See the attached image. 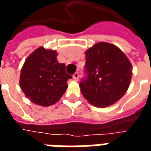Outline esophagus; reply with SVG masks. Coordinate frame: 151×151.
I'll return each mask as SVG.
<instances>
[{"mask_svg": "<svg viewBox=\"0 0 151 151\" xmlns=\"http://www.w3.org/2000/svg\"><path fill=\"white\" fill-rule=\"evenodd\" d=\"M73 78L74 79L75 81H78L79 79V73L78 72H76L73 75Z\"/></svg>", "mask_w": 151, "mask_h": 151, "instance_id": "34e87169", "label": "esophagus"}]
</instances>
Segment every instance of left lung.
I'll return each mask as SVG.
<instances>
[{
    "label": "left lung",
    "instance_id": "1",
    "mask_svg": "<svg viewBox=\"0 0 151 151\" xmlns=\"http://www.w3.org/2000/svg\"><path fill=\"white\" fill-rule=\"evenodd\" d=\"M86 78L80 82L83 97L92 105L106 108L126 93L132 78V65L121 50L100 42L86 52Z\"/></svg>",
    "mask_w": 151,
    "mask_h": 151
}]
</instances>
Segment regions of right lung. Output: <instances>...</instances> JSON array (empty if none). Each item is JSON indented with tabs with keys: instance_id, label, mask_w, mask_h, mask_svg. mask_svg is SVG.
<instances>
[{
	"instance_id": "add662e5",
	"label": "right lung",
	"mask_w": 151,
	"mask_h": 151,
	"mask_svg": "<svg viewBox=\"0 0 151 151\" xmlns=\"http://www.w3.org/2000/svg\"><path fill=\"white\" fill-rule=\"evenodd\" d=\"M54 50L40 47L28 56L20 75V87L32 103L47 107L59 101L72 76L65 72V65L56 60Z\"/></svg>"
}]
</instances>
